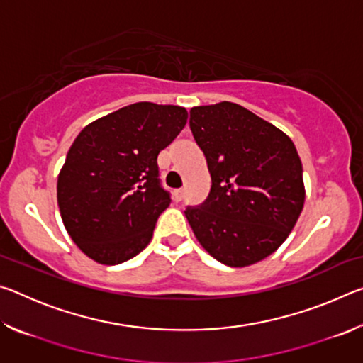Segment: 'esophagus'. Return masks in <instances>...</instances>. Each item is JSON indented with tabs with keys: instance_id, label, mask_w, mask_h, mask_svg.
I'll return each mask as SVG.
<instances>
[{
	"instance_id": "obj_1",
	"label": "esophagus",
	"mask_w": 363,
	"mask_h": 363,
	"mask_svg": "<svg viewBox=\"0 0 363 363\" xmlns=\"http://www.w3.org/2000/svg\"><path fill=\"white\" fill-rule=\"evenodd\" d=\"M182 196H184V189H176L174 190V200L176 201H181Z\"/></svg>"
}]
</instances>
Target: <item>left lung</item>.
<instances>
[{"label": "left lung", "instance_id": "1", "mask_svg": "<svg viewBox=\"0 0 363 363\" xmlns=\"http://www.w3.org/2000/svg\"><path fill=\"white\" fill-rule=\"evenodd\" d=\"M189 123L211 174L208 199L186 210L196 240L230 267L272 255L304 206L303 164L293 140L225 101L194 107Z\"/></svg>", "mask_w": 363, "mask_h": 363}]
</instances>
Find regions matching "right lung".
<instances>
[{
  "mask_svg": "<svg viewBox=\"0 0 363 363\" xmlns=\"http://www.w3.org/2000/svg\"><path fill=\"white\" fill-rule=\"evenodd\" d=\"M187 123L177 106L136 102L89 123L57 179L64 225L83 253L115 266L139 255L171 203L157 157Z\"/></svg>",
  "mask_w": 363,
  "mask_h": 363,
  "instance_id": "1",
  "label": "right lung"
}]
</instances>
